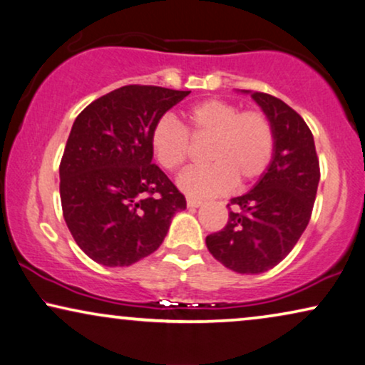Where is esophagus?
Returning a JSON list of instances; mask_svg holds the SVG:
<instances>
[{"label":"esophagus","mask_w":365,"mask_h":365,"mask_svg":"<svg viewBox=\"0 0 365 365\" xmlns=\"http://www.w3.org/2000/svg\"><path fill=\"white\" fill-rule=\"evenodd\" d=\"M187 205L190 207V208H198V207L202 205V200H198V198H188Z\"/></svg>","instance_id":"esophagus-1"}]
</instances>
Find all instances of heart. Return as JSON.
Returning a JSON list of instances; mask_svg holds the SVG:
<instances>
[{"mask_svg":"<svg viewBox=\"0 0 365 365\" xmlns=\"http://www.w3.org/2000/svg\"><path fill=\"white\" fill-rule=\"evenodd\" d=\"M185 128L163 116L152 130V150L163 168L175 172L190 158L192 140H210L205 150L207 167L180 175L178 187L193 198L220 195L233 183L254 182L274 158V125L262 110H240L227 100L208 98L183 111ZM190 134V138L187 135Z\"/></svg>","mask_w":365,"mask_h":365,"instance_id":"1","label":"heart"}]
</instances>
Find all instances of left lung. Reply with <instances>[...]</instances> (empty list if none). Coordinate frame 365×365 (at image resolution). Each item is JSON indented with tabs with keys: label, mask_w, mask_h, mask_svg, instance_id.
Instances as JSON below:
<instances>
[{
	"label": "left lung",
	"mask_w": 365,
	"mask_h": 365,
	"mask_svg": "<svg viewBox=\"0 0 365 365\" xmlns=\"http://www.w3.org/2000/svg\"><path fill=\"white\" fill-rule=\"evenodd\" d=\"M250 93L275 132L274 158L250 192L228 203L227 225L205 239L215 259L239 274H262L282 262L309 225L320 180L310 128L275 96Z\"/></svg>",
	"instance_id": "8db88e82"
}]
</instances>
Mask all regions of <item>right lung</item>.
Here are the masks:
<instances>
[{"instance_id": "right-lung-1", "label": "right lung", "mask_w": 365, "mask_h": 365, "mask_svg": "<svg viewBox=\"0 0 365 365\" xmlns=\"http://www.w3.org/2000/svg\"><path fill=\"white\" fill-rule=\"evenodd\" d=\"M190 91L126 85L76 116L60 163L63 217L96 264L128 267L162 245L187 200L152 163V130Z\"/></svg>"}]
</instances>
